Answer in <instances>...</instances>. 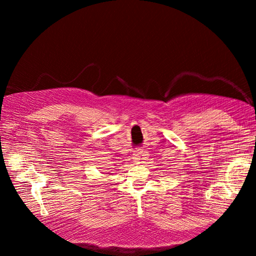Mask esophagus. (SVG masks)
<instances>
[{
	"label": "esophagus",
	"instance_id": "esophagus-1",
	"mask_svg": "<svg viewBox=\"0 0 256 256\" xmlns=\"http://www.w3.org/2000/svg\"><path fill=\"white\" fill-rule=\"evenodd\" d=\"M135 152H136V153L134 154V160H138V156H140V153H138V150H135Z\"/></svg>",
	"mask_w": 256,
	"mask_h": 256
}]
</instances>
